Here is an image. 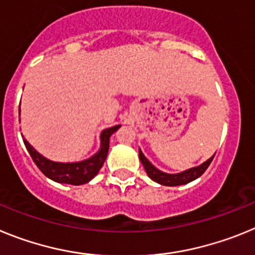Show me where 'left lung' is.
I'll return each instance as SVG.
<instances>
[{"instance_id":"left-lung-1","label":"left lung","mask_w":255,"mask_h":255,"mask_svg":"<svg viewBox=\"0 0 255 255\" xmlns=\"http://www.w3.org/2000/svg\"><path fill=\"white\" fill-rule=\"evenodd\" d=\"M213 157H215V155H212L211 158L207 159L206 162H203V163L197 166V167L189 168V170L182 171V172L180 173H166L159 171L158 168H155L154 166H153V164L145 158V155L141 153V150L139 149V158H140V162L143 163L144 170H145L148 176H149L153 181L158 182V184H161V185H166V186L184 185V184H188V182L198 179V177L202 176V175L204 173V171L208 168V166L211 164Z\"/></svg>"}]
</instances>
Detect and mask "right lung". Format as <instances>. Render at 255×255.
<instances>
[{"mask_svg":"<svg viewBox=\"0 0 255 255\" xmlns=\"http://www.w3.org/2000/svg\"><path fill=\"white\" fill-rule=\"evenodd\" d=\"M121 125L112 126L105 129L101 134V148L100 150L91 158L80 162H73V163H62V162H53L47 159L42 154L37 152L31 147L26 139L22 138L26 149L30 154L31 159L37 164L42 172L46 175L48 179L53 180L61 184H70V185H83L85 182L91 181L96 176L101 167L103 166L107 157L108 148H110V136L116 131Z\"/></svg>","mask_w":255,"mask_h":255,"instance_id":"add662e5","label":"right lung"}]
</instances>
